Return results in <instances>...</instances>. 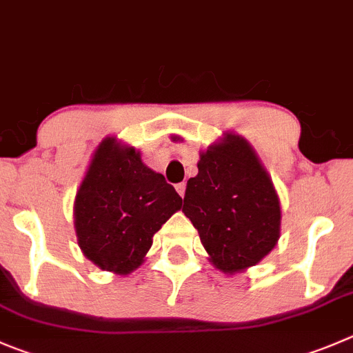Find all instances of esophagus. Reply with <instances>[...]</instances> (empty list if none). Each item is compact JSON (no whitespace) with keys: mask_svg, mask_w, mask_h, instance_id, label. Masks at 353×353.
I'll use <instances>...</instances> for the list:
<instances>
[{"mask_svg":"<svg viewBox=\"0 0 353 353\" xmlns=\"http://www.w3.org/2000/svg\"><path fill=\"white\" fill-rule=\"evenodd\" d=\"M185 183H179V185H174V189H176V192H179V196L180 197H183V196H185Z\"/></svg>","mask_w":353,"mask_h":353,"instance_id":"obj_1","label":"esophagus"}]
</instances>
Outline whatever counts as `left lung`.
<instances>
[{
	"instance_id": "1",
	"label": "left lung",
	"mask_w": 353,
	"mask_h": 353,
	"mask_svg": "<svg viewBox=\"0 0 353 353\" xmlns=\"http://www.w3.org/2000/svg\"><path fill=\"white\" fill-rule=\"evenodd\" d=\"M197 170L187 182L182 211L208 260L229 275L260 263L281 237V201L251 143L225 133L199 154Z\"/></svg>"
}]
</instances>
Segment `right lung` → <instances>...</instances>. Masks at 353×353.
<instances>
[{
  "label": "right lung",
  "instance_id": "right-lung-1",
  "mask_svg": "<svg viewBox=\"0 0 353 353\" xmlns=\"http://www.w3.org/2000/svg\"><path fill=\"white\" fill-rule=\"evenodd\" d=\"M180 208L182 197L143 164L140 150L107 137L74 199L78 244L102 270L128 275L143 263L154 234Z\"/></svg>",
  "mask_w": 353,
  "mask_h": 353
}]
</instances>
